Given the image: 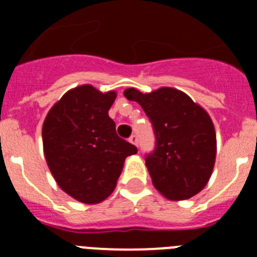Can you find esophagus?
Wrapping results in <instances>:
<instances>
[{
    "mask_svg": "<svg viewBox=\"0 0 257 257\" xmlns=\"http://www.w3.org/2000/svg\"><path fill=\"white\" fill-rule=\"evenodd\" d=\"M130 143H131V144L135 145V147H138V144H139V142H138V136H136V135L131 136V138H130Z\"/></svg>",
    "mask_w": 257,
    "mask_h": 257,
    "instance_id": "34e87169",
    "label": "esophagus"
}]
</instances>
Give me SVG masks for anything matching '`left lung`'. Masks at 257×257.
Here are the masks:
<instances>
[{
  "label": "left lung",
  "mask_w": 257,
  "mask_h": 257,
  "mask_svg": "<svg viewBox=\"0 0 257 257\" xmlns=\"http://www.w3.org/2000/svg\"><path fill=\"white\" fill-rule=\"evenodd\" d=\"M123 94L142 105L153 124L156 149L145 165L154 188L170 201L196 196L210 180L216 158V133L208 113L178 88L143 94L133 87Z\"/></svg>",
  "instance_id": "1"
}]
</instances>
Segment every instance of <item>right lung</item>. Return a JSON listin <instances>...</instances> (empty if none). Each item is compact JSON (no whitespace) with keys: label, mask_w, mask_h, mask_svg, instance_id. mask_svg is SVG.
Here are the masks:
<instances>
[{"label":"right lung","mask_w":257,"mask_h":257,"mask_svg":"<svg viewBox=\"0 0 257 257\" xmlns=\"http://www.w3.org/2000/svg\"><path fill=\"white\" fill-rule=\"evenodd\" d=\"M115 91L82 85L65 92L47 113L42 142L47 166L59 187L86 205L100 203L117 185L126 157L138 153L121 139L108 110Z\"/></svg>","instance_id":"right-lung-1"}]
</instances>
